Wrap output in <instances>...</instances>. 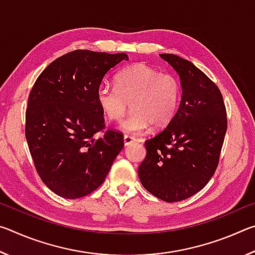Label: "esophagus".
<instances>
[{"instance_id":"1","label":"esophagus","mask_w":255,"mask_h":255,"mask_svg":"<svg viewBox=\"0 0 255 255\" xmlns=\"http://www.w3.org/2000/svg\"><path fill=\"white\" fill-rule=\"evenodd\" d=\"M136 140H137V138L132 137V136H128V135H126V136L124 137V144H125V146L130 145L131 143H133V141H136Z\"/></svg>"}]
</instances>
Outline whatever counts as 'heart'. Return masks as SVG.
<instances>
[{
	"mask_svg": "<svg viewBox=\"0 0 255 255\" xmlns=\"http://www.w3.org/2000/svg\"><path fill=\"white\" fill-rule=\"evenodd\" d=\"M181 100V86L171 74H161L146 64H136L116 75V86L102 83L97 102L108 119L119 122L131 105L132 111L120 124L128 133H139L150 125L155 129L167 126L174 118Z\"/></svg>",
	"mask_w": 255,
	"mask_h": 255,
	"instance_id": "obj_1",
	"label": "heart"
}]
</instances>
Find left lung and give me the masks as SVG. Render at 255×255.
<instances>
[{
    "label": "left lung",
    "instance_id": "left-lung-1",
    "mask_svg": "<svg viewBox=\"0 0 255 255\" xmlns=\"http://www.w3.org/2000/svg\"><path fill=\"white\" fill-rule=\"evenodd\" d=\"M159 56L178 73L182 98L165 129L145 141L138 176L152 195L175 202L199 192L217 169L226 108L217 85L191 62L173 54Z\"/></svg>",
    "mask_w": 255,
    "mask_h": 255
}]
</instances>
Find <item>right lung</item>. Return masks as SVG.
<instances>
[{
	"label": "right lung",
	"mask_w": 255,
	"mask_h": 255,
	"mask_svg": "<svg viewBox=\"0 0 255 255\" xmlns=\"http://www.w3.org/2000/svg\"><path fill=\"white\" fill-rule=\"evenodd\" d=\"M125 53L74 50L50 63L34 82L25 111V139L47 187L66 199L100 187L124 148L119 131H103L97 90Z\"/></svg>",
	"instance_id": "add662e5"
}]
</instances>
